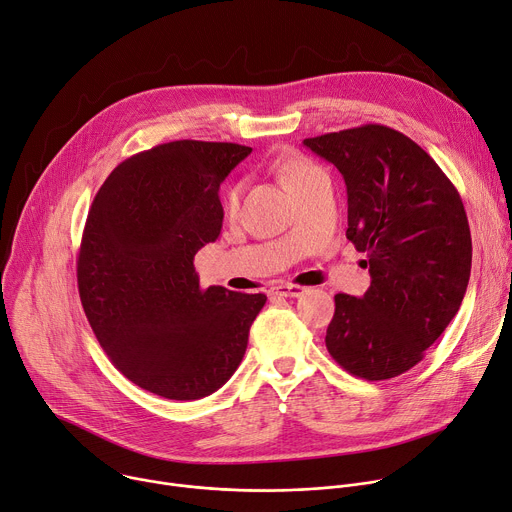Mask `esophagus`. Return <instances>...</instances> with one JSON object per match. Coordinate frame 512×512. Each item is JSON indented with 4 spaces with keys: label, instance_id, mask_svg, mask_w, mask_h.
Segmentation results:
<instances>
[{
    "label": "esophagus",
    "instance_id": "1",
    "mask_svg": "<svg viewBox=\"0 0 512 512\" xmlns=\"http://www.w3.org/2000/svg\"><path fill=\"white\" fill-rule=\"evenodd\" d=\"M272 295H281V297H299L305 293V287L293 285V283H281L277 287H272Z\"/></svg>",
    "mask_w": 512,
    "mask_h": 512
}]
</instances>
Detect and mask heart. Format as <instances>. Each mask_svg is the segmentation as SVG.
Instances as JSON below:
<instances>
[{"mask_svg": "<svg viewBox=\"0 0 512 512\" xmlns=\"http://www.w3.org/2000/svg\"><path fill=\"white\" fill-rule=\"evenodd\" d=\"M277 172L283 180V184L287 186V190L297 196L299 192H303L313 180L324 176V170L313 164L311 160L303 155H287L283 160L277 162ZM240 194H242V184H233L227 194H225V213L227 215H235L240 207Z\"/></svg>", "mask_w": 512, "mask_h": 512, "instance_id": "obj_1", "label": "heart"}]
</instances>
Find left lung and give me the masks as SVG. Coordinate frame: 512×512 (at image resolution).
I'll list each match as a JSON object with an SVG mask.
<instances>
[{"label":"left lung","mask_w":512,"mask_h":512,"mask_svg":"<svg viewBox=\"0 0 512 512\" xmlns=\"http://www.w3.org/2000/svg\"><path fill=\"white\" fill-rule=\"evenodd\" d=\"M334 164L348 194L346 238L365 252L371 287L334 295L326 332L332 359L350 375L383 381L424 359L455 318L471 270L461 196L410 137L361 125L303 141Z\"/></svg>","instance_id":"1"}]
</instances>
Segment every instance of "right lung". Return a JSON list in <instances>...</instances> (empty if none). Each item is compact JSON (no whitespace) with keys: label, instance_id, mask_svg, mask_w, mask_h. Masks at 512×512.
Returning a JSON list of instances; mask_svg holds the SVG:
<instances>
[{"label":"right lung","instance_id":"add662e5","mask_svg":"<svg viewBox=\"0 0 512 512\" xmlns=\"http://www.w3.org/2000/svg\"><path fill=\"white\" fill-rule=\"evenodd\" d=\"M252 147L172 141L116 166L77 254L86 318L129 381L166 400L211 396L238 369L264 293L203 289L194 254L223 223L219 184Z\"/></svg>","mask_w":512,"mask_h":512}]
</instances>
